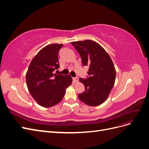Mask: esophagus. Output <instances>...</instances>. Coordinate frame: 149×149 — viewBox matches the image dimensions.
Wrapping results in <instances>:
<instances>
[{"label":"esophagus","mask_w":149,"mask_h":149,"mask_svg":"<svg viewBox=\"0 0 149 149\" xmlns=\"http://www.w3.org/2000/svg\"><path fill=\"white\" fill-rule=\"evenodd\" d=\"M73 81L74 83H77L78 81V77H75V78H73Z\"/></svg>","instance_id":"obj_1"}]
</instances>
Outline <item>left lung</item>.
Returning <instances> with one entry per match:
<instances>
[{
  "mask_svg": "<svg viewBox=\"0 0 149 149\" xmlns=\"http://www.w3.org/2000/svg\"><path fill=\"white\" fill-rule=\"evenodd\" d=\"M80 55L83 66L89 67L88 78H79L85 88L78 94L80 101L90 106L105 102L113 88L116 71L110 56L100 44L91 40L71 42Z\"/></svg>",
  "mask_w": 149,
  "mask_h": 149,
  "instance_id": "8db88e82",
  "label": "left lung"
}]
</instances>
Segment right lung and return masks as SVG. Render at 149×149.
Returning <instances> with one entry per match:
<instances>
[{
  "mask_svg": "<svg viewBox=\"0 0 149 149\" xmlns=\"http://www.w3.org/2000/svg\"><path fill=\"white\" fill-rule=\"evenodd\" d=\"M63 44L48 45L38 52L26 73V83L31 96L44 107L61 102L66 89L72 83L70 75L53 74L60 66L58 53Z\"/></svg>",
  "mask_w": 149,
  "mask_h": 149,
  "instance_id": "add662e5",
  "label": "right lung"
}]
</instances>
